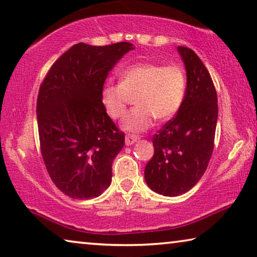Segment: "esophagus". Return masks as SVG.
<instances>
[{"instance_id":"esophagus-1","label":"esophagus","mask_w":257,"mask_h":257,"mask_svg":"<svg viewBox=\"0 0 257 257\" xmlns=\"http://www.w3.org/2000/svg\"><path fill=\"white\" fill-rule=\"evenodd\" d=\"M138 139H139V138H138L137 136H126L125 137V145L126 146H132V145L136 144Z\"/></svg>"}]
</instances>
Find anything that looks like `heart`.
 <instances>
[{
	"label": "heart",
	"mask_w": 257,
	"mask_h": 257,
	"mask_svg": "<svg viewBox=\"0 0 257 257\" xmlns=\"http://www.w3.org/2000/svg\"><path fill=\"white\" fill-rule=\"evenodd\" d=\"M119 79L118 84L102 86L100 98L108 116L118 119L124 115L128 94L137 93L138 106L130 110L121 125L126 132H144L151 127L154 117L171 118L183 104L186 74L180 66L138 63L121 71Z\"/></svg>",
	"instance_id": "b5f03b06"
}]
</instances>
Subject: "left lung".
<instances>
[{
    "label": "left lung",
    "mask_w": 257,
    "mask_h": 257,
    "mask_svg": "<svg viewBox=\"0 0 257 257\" xmlns=\"http://www.w3.org/2000/svg\"><path fill=\"white\" fill-rule=\"evenodd\" d=\"M177 50L186 70L185 98L175 118L154 136V156L145 168L148 187L164 196L188 192L206 172L218 118L216 89L206 66L187 47Z\"/></svg>",
    "instance_id": "obj_1"
}]
</instances>
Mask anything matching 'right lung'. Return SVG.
Segmentation results:
<instances>
[{"label": "right lung", "mask_w": 257, "mask_h": 257, "mask_svg": "<svg viewBox=\"0 0 257 257\" xmlns=\"http://www.w3.org/2000/svg\"><path fill=\"white\" fill-rule=\"evenodd\" d=\"M133 49L130 42L77 43L54 63L40 86L41 154L51 180L72 199H94L111 184L112 162L125 134L104 111L100 93L110 71Z\"/></svg>", "instance_id": "1"}]
</instances>
